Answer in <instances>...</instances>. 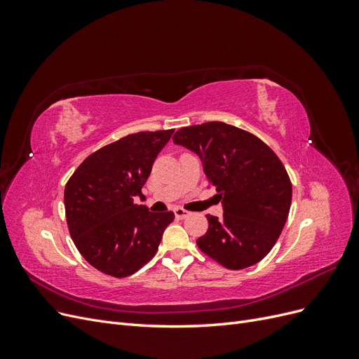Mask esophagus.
Listing matches in <instances>:
<instances>
[{
	"mask_svg": "<svg viewBox=\"0 0 359 359\" xmlns=\"http://www.w3.org/2000/svg\"><path fill=\"white\" fill-rule=\"evenodd\" d=\"M173 212H175L177 219H186V217L190 215L189 211H186L184 208H180V206H178V208H175V211H173Z\"/></svg>",
	"mask_w": 359,
	"mask_h": 359,
	"instance_id": "34e87169",
	"label": "esophagus"
}]
</instances>
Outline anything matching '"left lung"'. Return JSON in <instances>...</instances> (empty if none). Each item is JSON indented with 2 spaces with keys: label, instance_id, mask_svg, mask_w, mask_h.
<instances>
[{
  "label": "left lung",
  "instance_id": "left-lung-1",
  "mask_svg": "<svg viewBox=\"0 0 359 359\" xmlns=\"http://www.w3.org/2000/svg\"><path fill=\"white\" fill-rule=\"evenodd\" d=\"M173 142L196 153L223 205V217L206 215L198 247L227 269L260 262L287 220L292 184L283 163L264 140L222 121L182 127Z\"/></svg>",
  "mask_w": 359,
  "mask_h": 359
}]
</instances>
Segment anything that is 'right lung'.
I'll return each instance as SVG.
<instances>
[{"label":"right lung","mask_w":359,"mask_h":359,"mask_svg":"<svg viewBox=\"0 0 359 359\" xmlns=\"http://www.w3.org/2000/svg\"><path fill=\"white\" fill-rule=\"evenodd\" d=\"M172 133L127 135L86 157L66 184L72 240L86 262L107 276L128 277L149 262L175 219L172 211L151 212L135 203Z\"/></svg>","instance_id":"1"}]
</instances>
